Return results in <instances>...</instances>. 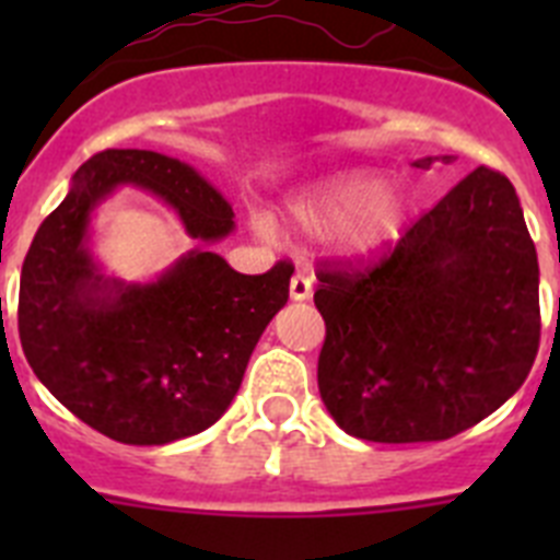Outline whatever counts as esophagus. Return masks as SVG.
Instances as JSON below:
<instances>
[{
    "mask_svg": "<svg viewBox=\"0 0 560 560\" xmlns=\"http://www.w3.org/2000/svg\"><path fill=\"white\" fill-rule=\"evenodd\" d=\"M311 291H314V280L305 269H296V275L291 277V300H308Z\"/></svg>",
    "mask_w": 560,
    "mask_h": 560,
    "instance_id": "1",
    "label": "esophagus"
}]
</instances>
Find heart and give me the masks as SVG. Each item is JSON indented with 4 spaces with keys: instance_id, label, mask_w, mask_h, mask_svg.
I'll return each mask as SVG.
<instances>
[{
    "instance_id": "b5f03b06",
    "label": "heart",
    "mask_w": 560,
    "mask_h": 560,
    "mask_svg": "<svg viewBox=\"0 0 560 560\" xmlns=\"http://www.w3.org/2000/svg\"><path fill=\"white\" fill-rule=\"evenodd\" d=\"M412 199L398 182L375 173H345L291 201V219L305 232L331 230L330 244L348 257H373L395 244L407 226ZM257 232L271 235L269 219H255Z\"/></svg>"
}]
</instances>
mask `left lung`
I'll list each match as a JSON object with an SVG mask.
<instances>
[{
    "label": "left lung",
    "instance_id": "1",
    "mask_svg": "<svg viewBox=\"0 0 560 560\" xmlns=\"http://www.w3.org/2000/svg\"><path fill=\"white\" fill-rule=\"evenodd\" d=\"M316 280L319 395L353 438H454L502 407L536 361V246L516 190L491 167L457 182L378 260H325Z\"/></svg>",
    "mask_w": 560,
    "mask_h": 560
}]
</instances>
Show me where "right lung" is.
<instances>
[{"mask_svg":"<svg viewBox=\"0 0 560 560\" xmlns=\"http://www.w3.org/2000/svg\"><path fill=\"white\" fill-rule=\"evenodd\" d=\"M120 185L167 201L201 244L235 226L224 196L185 162L140 148L95 153L24 257L19 339L38 381L75 418L117 443L165 446L226 412L257 339L289 303L294 266L241 275L201 246L153 283L106 280L86 226Z\"/></svg>","mask_w":560,"mask_h":560,"instance_id":"right-lung-1","label":"right lung"}]
</instances>
